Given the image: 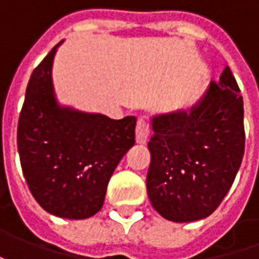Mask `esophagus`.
Returning <instances> with one entry per match:
<instances>
[{
  "instance_id": "obj_1",
  "label": "esophagus",
  "mask_w": 259,
  "mask_h": 259,
  "mask_svg": "<svg viewBox=\"0 0 259 259\" xmlns=\"http://www.w3.org/2000/svg\"><path fill=\"white\" fill-rule=\"evenodd\" d=\"M148 137H150V126L145 119L140 118L137 122V128H135V141L138 144H145L148 141Z\"/></svg>"
}]
</instances>
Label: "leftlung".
<instances>
[{"instance_id":"left-lung-1","label":"left lung","mask_w":259,"mask_h":259,"mask_svg":"<svg viewBox=\"0 0 259 259\" xmlns=\"http://www.w3.org/2000/svg\"><path fill=\"white\" fill-rule=\"evenodd\" d=\"M226 66L218 83L189 109L151 118L147 193L171 222H193L216 210L234 183L245 150L244 101Z\"/></svg>"}]
</instances>
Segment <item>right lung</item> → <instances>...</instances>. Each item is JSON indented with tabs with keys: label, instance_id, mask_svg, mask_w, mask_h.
Wrapping results in <instances>:
<instances>
[{
	"label": "right lung",
	"instance_id": "obj_1",
	"mask_svg": "<svg viewBox=\"0 0 259 259\" xmlns=\"http://www.w3.org/2000/svg\"><path fill=\"white\" fill-rule=\"evenodd\" d=\"M56 45L28 80L17 128L25 182L46 212L86 219L104 206L106 186L135 143V116L111 119L59 105L52 67Z\"/></svg>",
	"mask_w": 259,
	"mask_h": 259
}]
</instances>
